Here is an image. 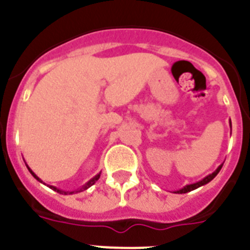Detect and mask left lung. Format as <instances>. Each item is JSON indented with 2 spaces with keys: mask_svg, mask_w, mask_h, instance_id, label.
<instances>
[{
  "mask_svg": "<svg viewBox=\"0 0 250 250\" xmlns=\"http://www.w3.org/2000/svg\"><path fill=\"white\" fill-rule=\"evenodd\" d=\"M229 125H230V130H231V121H229ZM223 164L219 165V167H216L215 171H213L211 174H209V175H207L205 178H203L202 180H199V182L196 183H193V184H188L185 185V187H183L182 189H179V190H174V193L175 194H185V193H189V191L191 190H195V189H198V188L203 187V185L208 184L209 182H211L214 178H215L216 175H218V173L220 171V169H222Z\"/></svg>",
  "mask_w": 250,
  "mask_h": 250,
  "instance_id": "left-lung-1",
  "label": "left lung"
}]
</instances>
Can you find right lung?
Returning a JSON list of instances; mask_svg holds the SVG:
<instances>
[{"mask_svg": "<svg viewBox=\"0 0 250 250\" xmlns=\"http://www.w3.org/2000/svg\"><path fill=\"white\" fill-rule=\"evenodd\" d=\"M26 167H27L28 171H30V173L32 174V176H34V178L36 179L37 182H40V183H42V184H45V183H43L42 180H41V179H40L39 176H37L36 174H35L34 171H32V170H31V167H28L27 164H26ZM100 175H101V171H100V173H99V174H96V175H95L94 178H91V179H90L89 182L86 183V184H83V187H81V188H79V189H76V190H72V191H65V190H62V189H59V188L54 187V185H47V187L50 188V189H52V190L57 191V193H60V194H63V195H67V194H75V193H80V191H83V190H86V189H89L90 187H92V185H94L95 183L98 182V180H99V178H100Z\"/></svg>", "mask_w": 250, "mask_h": 250, "instance_id": "right-lung-1", "label": "right lung"}]
</instances>
